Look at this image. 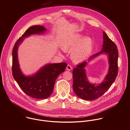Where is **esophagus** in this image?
Here are the masks:
<instances>
[{"mask_svg":"<svg viewBox=\"0 0 130 130\" xmlns=\"http://www.w3.org/2000/svg\"><path fill=\"white\" fill-rule=\"evenodd\" d=\"M66 69L67 70H68V71H71L72 70V67L71 65L70 64H68V66H67V68H66Z\"/></svg>","mask_w":130,"mask_h":130,"instance_id":"obj_1","label":"esophagus"}]
</instances>
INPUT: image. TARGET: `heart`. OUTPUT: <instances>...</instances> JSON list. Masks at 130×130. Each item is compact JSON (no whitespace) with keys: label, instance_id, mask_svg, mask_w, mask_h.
Instances as JSON below:
<instances>
[{"label":"heart","instance_id":"b5f03b06","mask_svg":"<svg viewBox=\"0 0 130 130\" xmlns=\"http://www.w3.org/2000/svg\"><path fill=\"white\" fill-rule=\"evenodd\" d=\"M93 48L92 38L86 37L82 39V36L80 35H75L63 46L64 51L73 49L71 57L74 60L77 62L82 61L87 58L92 52Z\"/></svg>","mask_w":130,"mask_h":130}]
</instances>
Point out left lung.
I'll return each instance as SVG.
<instances>
[{
    "mask_svg": "<svg viewBox=\"0 0 130 130\" xmlns=\"http://www.w3.org/2000/svg\"><path fill=\"white\" fill-rule=\"evenodd\" d=\"M103 39V50L90 58L91 59L103 53L108 55L110 64L109 73L103 82L96 86L88 81L85 70L87 64L86 61L77 65L73 71L74 91L79 98L83 100H93L101 96L110 88L118 74L119 55L117 46L104 31Z\"/></svg>",
    "mask_w": 130,
    "mask_h": 130,
    "instance_id": "obj_1",
    "label": "left lung"
}]
</instances>
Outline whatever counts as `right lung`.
Wrapping results in <instances>:
<instances>
[{
	"instance_id": "obj_1",
	"label": "right lung",
	"mask_w": 130,
	"mask_h": 130,
	"mask_svg": "<svg viewBox=\"0 0 130 130\" xmlns=\"http://www.w3.org/2000/svg\"><path fill=\"white\" fill-rule=\"evenodd\" d=\"M46 30L43 26L34 25L29 27L16 41L12 50V75L19 87L26 94L38 99H46L53 92L56 79L63 73L68 64L65 62L48 64L37 73L25 76L21 73L18 58V48L23 38L32 34H42Z\"/></svg>"
}]
</instances>
